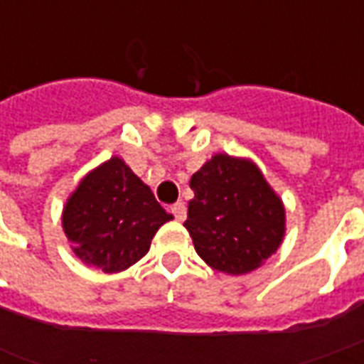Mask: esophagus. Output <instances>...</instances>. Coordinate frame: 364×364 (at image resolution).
Wrapping results in <instances>:
<instances>
[{
    "label": "esophagus",
    "mask_w": 364,
    "mask_h": 364,
    "mask_svg": "<svg viewBox=\"0 0 364 364\" xmlns=\"http://www.w3.org/2000/svg\"><path fill=\"white\" fill-rule=\"evenodd\" d=\"M171 213H173V216L177 220L183 222L185 220V216H187V206H185V203H175V205L171 206Z\"/></svg>",
    "instance_id": "34e87169"
}]
</instances>
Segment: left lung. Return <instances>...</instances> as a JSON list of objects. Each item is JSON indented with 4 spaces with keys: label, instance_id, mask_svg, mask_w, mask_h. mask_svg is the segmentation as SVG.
<instances>
[{
    "label": "left lung",
    "instance_id": "8db88e82",
    "mask_svg": "<svg viewBox=\"0 0 364 364\" xmlns=\"http://www.w3.org/2000/svg\"><path fill=\"white\" fill-rule=\"evenodd\" d=\"M185 228L200 259L245 274L263 265L284 236V206L250 159L216 154L191 177Z\"/></svg>",
    "mask_w": 364,
    "mask_h": 364
}]
</instances>
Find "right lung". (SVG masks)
Segmentation results:
<instances>
[{
    "instance_id": "right-lung-1",
    "label": "right lung",
    "mask_w": 364,
    "mask_h": 364,
    "mask_svg": "<svg viewBox=\"0 0 364 364\" xmlns=\"http://www.w3.org/2000/svg\"><path fill=\"white\" fill-rule=\"evenodd\" d=\"M171 218L150 187L114 156L80 181L64 206L62 226L85 265L119 273L142 259L159 226Z\"/></svg>"
}]
</instances>
